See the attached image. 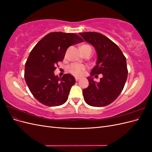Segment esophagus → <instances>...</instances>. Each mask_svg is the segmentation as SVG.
Returning <instances> with one entry per match:
<instances>
[{"instance_id":"1","label":"esophagus","mask_w":152,"mask_h":152,"mask_svg":"<svg viewBox=\"0 0 152 152\" xmlns=\"http://www.w3.org/2000/svg\"><path fill=\"white\" fill-rule=\"evenodd\" d=\"M80 80V78L79 77H75V80L76 81H79Z\"/></svg>"}]
</instances>
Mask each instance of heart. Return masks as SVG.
Segmentation results:
<instances>
[{
	"mask_svg": "<svg viewBox=\"0 0 152 152\" xmlns=\"http://www.w3.org/2000/svg\"><path fill=\"white\" fill-rule=\"evenodd\" d=\"M84 48H91L89 45L87 44H84L82 45L80 47V49H82ZM68 69L69 72H70L72 74L75 76L79 77L83 75L84 72L86 69V67L84 65H79V64H76V63H73L71 65L69 66L68 67Z\"/></svg>",
	"mask_w": 152,
	"mask_h": 152,
	"instance_id": "obj_1",
	"label": "heart"
}]
</instances>
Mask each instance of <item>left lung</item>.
Segmentation results:
<instances>
[{
	"mask_svg": "<svg viewBox=\"0 0 152 152\" xmlns=\"http://www.w3.org/2000/svg\"><path fill=\"white\" fill-rule=\"evenodd\" d=\"M79 35L94 48L97 61L87 77L89 86L83 89L84 99L92 107H104L112 103L120 95L127 78L126 58L113 41L98 32H83ZM103 77L99 83L92 77Z\"/></svg>",
	"mask_w": 152,
	"mask_h": 152,
	"instance_id": "left-lung-1",
	"label": "left lung"
}]
</instances>
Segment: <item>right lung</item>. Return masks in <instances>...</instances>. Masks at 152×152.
<instances>
[{
	"instance_id": "add662e5",
	"label": "right lung",
	"mask_w": 152,
	"mask_h": 152,
	"mask_svg": "<svg viewBox=\"0 0 152 152\" xmlns=\"http://www.w3.org/2000/svg\"><path fill=\"white\" fill-rule=\"evenodd\" d=\"M82 42L83 39L75 34L51 32L31 50L25 63V79L40 103L56 107L66 102L71 87L76 82L75 78L69 73L58 77L54 71L65 57L67 49Z\"/></svg>"
}]
</instances>
